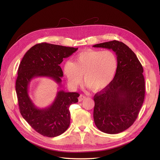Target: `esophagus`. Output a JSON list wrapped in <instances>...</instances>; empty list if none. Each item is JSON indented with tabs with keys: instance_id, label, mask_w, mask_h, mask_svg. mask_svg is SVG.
Instances as JSON below:
<instances>
[{
	"instance_id": "obj_1",
	"label": "esophagus",
	"mask_w": 160,
	"mask_h": 160,
	"mask_svg": "<svg viewBox=\"0 0 160 160\" xmlns=\"http://www.w3.org/2000/svg\"><path fill=\"white\" fill-rule=\"evenodd\" d=\"M86 98V96L85 95H80V96L79 97V101H82L83 99H85Z\"/></svg>"
}]
</instances>
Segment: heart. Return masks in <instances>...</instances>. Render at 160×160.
<instances>
[{"instance_id":"b5f03b06","label":"heart","mask_w":160,"mask_h":160,"mask_svg":"<svg viewBox=\"0 0 160 160\" xmlns=\"http://www.w3.org/2000/svg\"><path fill=\"white\" fill-rule=\"evenodd\" d=\"M118 67V60L113 52L88 50L79 53L74 62H65L62 72L72 88L81 84L83 75L87 86L98 91L106 88L113 81Z\"/></svg>"}]
</instances>
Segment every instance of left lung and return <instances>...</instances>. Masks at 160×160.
<instances>
[{"label":"left lung","mask_w":160,"mask_h":160,"mask_svg":"<svg viewBox=\"0 0 160 160\" xmlns=\"http://www.w3.org/2000/svg\"><path fill=\"white\" fill-rule=\"evenodd\" d=\"M93 47L112 49L118 60L114 79L93 98L94 122L102 132H122L133 125L143 103V67L136 55L122 42L115 40Z\"/></svg>","instance_id":"1"}]
</instances>
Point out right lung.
Listing matches in <instances>:
<instances>
[{
  "label": "right lung",
  "instance_id": "obj_1",
  "mask_svg": "<svg viewBox=\"0 0 160 160\" xmlns=\"http://www.w3.org/2000/svg\"><path fill=\"white\" fill-rule=\"evenodd\" d=\"M78 48L42 42L32 47L24 55L18 69L16 93L22 118L43 136L54 138L63 133L70 124V105L78 102L79 94L59 90L52 103L44 109L37 108L28 95L33 78L47 77L61 87L63 72L60 64Z\"/></svg>",
  "mask_w": 160,
  "mask_h": 160
}]
</instances>
